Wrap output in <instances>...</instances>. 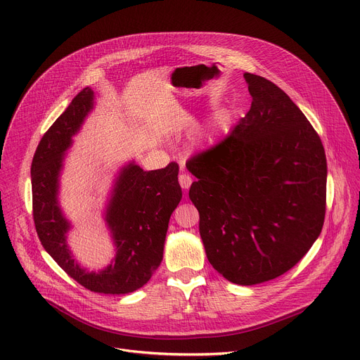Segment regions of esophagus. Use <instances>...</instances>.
<instances>
[{
    "label": "esophagus",
    "mask_w": 360,
    "mask_h": 360,
    "mask_svg": "<svg viewBox=\"0 0 360 360\" xmlns=\"http://www.w3.org/2000/svg\"><path fill=\"white\" fill-rule=\"evenodd\" d=\"M178 179H179V185L184 188V190H188V188H190L191 184H193V178L188 175V174H185V172L179 174Z\"/></svg>",
    "instance_id": "esophagus-1"
}]
</instances>
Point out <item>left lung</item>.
<instances>
[{
    "mask_svg": "<svg viewBox=\"0 0 360 360\" xmlns=\"http://www.w3.org/2000/svg\"><path fill=\"white\" fill-rule=\"evenodd\" d=\"M252 96L231 134L186 162L197 176L207 258L226 280L251 286L289 271L323 231L327 159L318 132L273 82L245 72Z\"/></svg>",
    "mask_w": 360,
    "mask_h": 360,
    "instance_id": "left-lung-1",
    "label": "left lung"
}]
</instances>
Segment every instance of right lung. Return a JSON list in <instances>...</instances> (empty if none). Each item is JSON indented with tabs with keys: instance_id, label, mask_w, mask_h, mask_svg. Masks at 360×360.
I'll list each match as a JSON object with an SVG mask.
<instances>
[{
	"instance_id": "1",
	"label": "right lung",
	"mask_w": 360,
	"mask_h": 360,
	"mask_svg": "<svg viewBox=\"0 0 360 360\" xmlns=\"http://www.w3.org/2000/svg\"><path fill=\"white\" fill-rule=\"evenodd\" d=\"M93 108L91 89H83L63 115L45 132L32 160V204L34 228L45 251L86 289L105 295H125L143 288L160 266L170 214L182 198L179 166L143 170L129 163L113 188L106 223L117 247L113 262L89 273L74 262L67 247L70 223L58 207V176L71 137Z\"/></svg>"
}]
</instances>
